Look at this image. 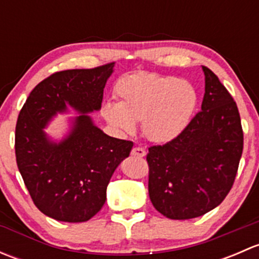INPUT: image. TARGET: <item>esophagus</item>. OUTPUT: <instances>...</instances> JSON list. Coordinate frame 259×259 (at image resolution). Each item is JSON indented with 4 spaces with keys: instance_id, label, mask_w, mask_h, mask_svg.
<instances>
[{
    "instance_id": "1",
    "label": "esophagus",
    "mask_w": 259,
    "mask_h": 259,
    "mask_svg": "<svg viewBox=\"0 0 259 259\" xmlns=\"http://www.w3.org/2000/svg\"><path fill=\"white\" fill-rule=\"evenodd\" d=\"M132 155L138 156V158H144L146 155V151L143 148H140V146H137V148H134L132 150Z\"/></svg>"
}]
</instances>
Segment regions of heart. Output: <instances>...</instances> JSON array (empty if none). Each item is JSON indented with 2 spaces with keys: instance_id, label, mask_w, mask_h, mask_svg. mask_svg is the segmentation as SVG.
<instances>
[{
  "instance_id": "1",
  "label": "heart",
  "mask_w": 259,
  "mask_h": 259,
  "mask_svg": "<svg viewBox=\"0 0 259 259\" xmlns=\"http://www.w3.org/2000/svg\"><path fill=\"white\" fill-rule=\"evenodd\" d=\"M119 103L108 101L101 114L114 130L134 133L142 121L143 134L156 144L173 142L190 124L198 93L190 81L153 72L121 77L115 88Z\"/></svg>"
}]
</instances>
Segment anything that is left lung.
<instances>
[{
    "label": "left lung",
    "mask_w": 259,
    "mask_h": 259,
    "mask_svg": "<svg viewBox=\"0 0 259 259\" xmlns=\"http://www.w3.org/2000/svg\"><path fill=\"white\" fill-rule=\"evenodd\" d=\"M199 111L179 138L149 148V197L170 219H192L218 207L231 190L243 151L238 108L207 66Z\"/></svg>",
    "instance_id": "1"
}]
</instances>
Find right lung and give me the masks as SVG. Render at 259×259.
Wrapping results in <instances>:
<instances>
[{
	"instance_id": "1",
	"label": "right lung",
	"mask_w": 259,
	"mask_h": 259,
	"mask_svg": "<svg viewBox=\"0 0 259 259\" xmlns=\"http://www.w3.org/2000/svg\"><path fill=\"white\" fill-rule=\"evenodd\" d=\"M115 62L60 71L30 93L16 124V161L36 207L60 222L93 218L106 200L114 171L129 156L133 143L106 135L89 114L99 111ZM72 108L61 138L46 133L57 114Z\"/></svg>"
}]
</instances>
